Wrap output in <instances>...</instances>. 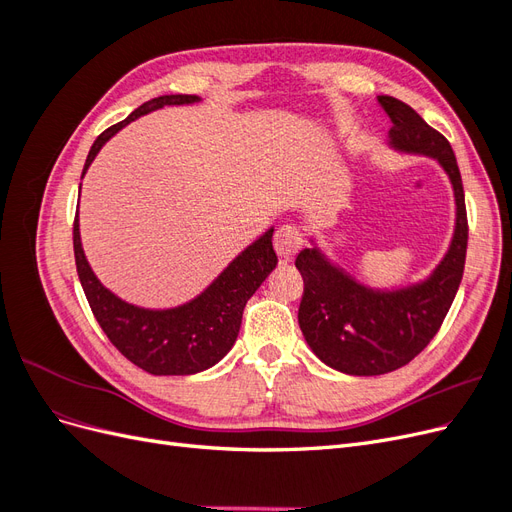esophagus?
I'll return each mask as SVG.
<instances>
[{
  "mask_svg": "<svg viewBox=\"0 0 512 512\" xmlns=\"http://www.w3.org/2000/svg\"><path fill=\"white\" fill-rule=\"evenodd\" d=\"M273 247L280 258L290 260L303 247V237L297 226H282L277 228L273 237Z\"/></svg>",
  "mask_w": 512,
  "mask_h": 512,
  "instance_id": "obj_1",
  "label": "esophagus"
}]
</instances>
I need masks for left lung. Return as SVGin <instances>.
Masks as SVG:
<instances>
[{
    "mask_svg": "<svg viewBox=\"0 0 512 512\" xmlns=\"http://www.w3.org/2000/svg\"><path fill=\"white\" fill-rule=\"evenodd\" d=\"M391 119L389 149L436 160L451 181L455 200L453 237L423 280L380 288L335 262L312 235L297 256L305 292L299 327L318 359L348 376H382L404 367L438 333L461 284L466 265V198L455 153L414 108L393 96L376 98Z\"/></svg>",
    "mask_w": 512,
    "mask_h": 512,
    "instance_id": "obj_1",
    "label": "left lung"
}]
</instances>
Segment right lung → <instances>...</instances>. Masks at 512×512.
<instances>
[{"label": "right lung", "mask_w": 512, "mask_h": 512, "mask_svg": "<svg viewBox=\"0 0 512 512\" xmlns=\"http://www.w3.org/2000/svg\"><path fill=\"white\" fill-rule=\"evenodd\" d=\"M198 96H160L138 106L126 119L104 130L91 145L83 175L100 149L136 121L164 106L198 104ZM273 226L228 262V267L194 299L175 307H141L108 290L91 269L81 243L79 211L74 220V260L81 286L98 324L128 361L153 376H190L220 363L235 346L245 303L275 269Z\"/></svg>", "instance_id": "add662e5"}]
</instances>
